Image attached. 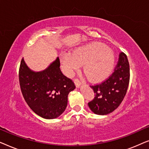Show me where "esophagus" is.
Here are the masks:
<instances>
[{
  "mask_svg": "<svg viewBox=\"0 0 149 149\" xmlns=\"http://www.w3.org/2000/svg\"><path fill=\"white\" fill-rule=\"evenodd\" d=\"M74 84L76 85V87L77 88H79V87H80V86L81 85V82L79 80V79H74Z\"/></svg>",
  "mask_w": 149,
  "mask_h": 149,
  "instance_id": "1",
  "label": "esophagus"
}]
</instances>
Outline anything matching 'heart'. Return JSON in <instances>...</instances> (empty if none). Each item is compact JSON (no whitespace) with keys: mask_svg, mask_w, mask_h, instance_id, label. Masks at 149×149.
I'll list each match as a JSON object with an SVG mask.
<instances>
[{"mask_svg":"<svg viewBox=\"0 0 149 149\" xmlns=\"http://www.w3.org/2000/svg\"><path fill=\"white\" fill-rule=\"evenodd\" d=\"M60 59L66 74H72L83 65V72L93 82L107 79L115 64L113 51L100 42H91L79 47L72 54L63 53Z\"/></svg>","mask_w":149,"mask_h":149,"instance_id":"b5f03b06","label":"heart"}]
</instances>
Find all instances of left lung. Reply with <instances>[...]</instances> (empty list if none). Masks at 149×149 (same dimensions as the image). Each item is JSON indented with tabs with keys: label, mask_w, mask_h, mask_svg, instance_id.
Here are the masks:
<instances>
[{
	"label": "left lung",
	"mask_w": 149,
	"mask_h": 149,
	"mask_svg": "<svg viewBox=\"0 0 149 149\" xmlns=\"http://www.w3.org/2000/svg\"><path fill=\"white\" fill-rule=\"evenodd\" d=\"M130 82V65L127 56L121 52L114 72L99 85L90 86L94 99L88 103L93 113L106 115L119 107L127 92Z\"/></svg>",
	"instance_id": "left-lung-1"
}]
</instances>
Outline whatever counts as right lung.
<instances>
[{"label": "right lung", "instance_id": "add662e5", "mask_svg": "<svg viewBox=\"0 0 149 149\" xmlns=\"http://www.w3.org/2000/svg\"><path fill=\"white\" fill-rule=\"evenodd\" d=\"M59 57L45 70H32L22 58L19 71L22 93L30 109L44 119L58 118L68 104V93L75 85L60 70Z\"/></svg>", "mask_w": 149, "mask_h": 149}]
</instances>
